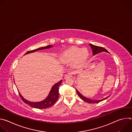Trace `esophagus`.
I'll return each instance as SVG.
<instances>
[{"mask_svg":"<svg viewBox=\"0 0 132 132\" xmlns=\"http://www.w3.org/2000/svg\"><path fill=\"white\" fill-rule=\"evenodd\" d=\"M71 77V76L70 75H68V74H66L65 75V77H64V78L65 79H67V78H69L70 77Z\"/></svg>","mask_w":132,"mask_h":132,"instance_id":"1","label":"esophagus"}]
</instances>
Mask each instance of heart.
<instances>
[{"label":"heart","instance_id":"1","mask_svg":"<svg viewBox=\"0 0 132 132\" xmlns=\"http://www.w3.org/2000/svg\"><path fill=\"white\" fill-rule=\"evenodd\" d=\"M89 51L86 48L77 47H71L64 51L60 56L61 61L65 64L75 62L77 64L84 63L89 56Z\"/></svg>","mask_w":132,"mask_h":132}]
</instances>
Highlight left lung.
Instances as JSON below:
<instances>
[{
    "instance_id": "8db88e82",
    "label": "left lung",
    "mask_w": 132,
    "mask_h": 132,
    "mask_svg": "<svg viewBox=\"0 0 132 132\" xmlns=\"http://www.w3.org/2000/svg\"><path fill=\"white\" fill-rule=\"evenodd\" d=\"M92 50V53H93V55H95L98 53H99L100 52H108V51L105 49L104 48L102 47H100V46H96V45H92V44H89ZM76 92L77 93V94L78 95L79 97L82 100H84V101L85 102H87L88 103H98V102H100L105 99H106V98H108L109 97L104 98V99H103L102 100H91L90 99H88V98H86L85 97L83 96L76 89Z\"/></svg>"
}]
</instances>
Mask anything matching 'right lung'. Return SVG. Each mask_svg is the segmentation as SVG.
Returning a JSON list of instances; mask_svg holds the SVG:
<instances>
[{"label":"right lung","mask_w":132,"mask_h":132,"mask_svg":"<svg viewBox=\"0 0 132 132\" xmlns=\"http://www.w3.org/2000/svg\"><path fill=\"white\" fill-rule=\"evenodd\" d=\"M51 47H52V46H51L50 45H47L45 47L39 48H37L36 50H32V51H29L27 52L24 55L29 54L30 53L34 52L36 51H39L40 50H44V49L48 48H50ZM62 82V80H61L59 82H58L57 83L55 84L52 87L47 97L45 100H44L43 101H41V102H32L26 100L24 98H23V97H22V96L21 95V94L20 93H19V96H20V98H21V99L22 100V101L25 103L29 105L30 106H32L34 108L41 109H46V108H48L52 106L56 101H57V100L59 98V86L61 84Z\"/></svg>","instance_id":"obj_1"}]
</instances>
